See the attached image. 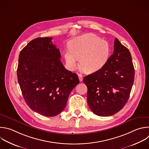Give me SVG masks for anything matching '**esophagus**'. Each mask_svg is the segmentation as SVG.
<instances>
[{"label": "esophagus", "mask_w": 149, "mask_h": 149, "mask_svg": "<svg viewBox=\"0 0 149 149\" xmlns=\"http://www.w3.org/2000/svg\"><path fill=\"white\" fill-rule=\"evenodd\" d=\"M78 78H79V80L80 82H82V79H83V78H82V74H78Z\"/></svg>", "instance_id": "1"}]
</instances>
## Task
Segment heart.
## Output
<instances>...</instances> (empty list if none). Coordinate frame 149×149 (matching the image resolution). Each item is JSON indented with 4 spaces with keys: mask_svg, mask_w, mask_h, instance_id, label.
<instances>
[{
    "mask_svg": "<svg viewBox=\"0 0 149 149\" xmlns=\"http://www.w3.org/2000/svg\"><path fill=\"white\" fill-rule=\"evenodd\" d=\"M69 48L64 52L68 68H75L79 59L82 70L88 73L102 68L109 60L111 51L109 42L93 33H86L73 38L69 42Z\"/></svg>",
    "mask_w": 149,
    "mask_h": 149,
    "instance_id": "b5f03b06",
    "label": "heart"
}]
</instances>
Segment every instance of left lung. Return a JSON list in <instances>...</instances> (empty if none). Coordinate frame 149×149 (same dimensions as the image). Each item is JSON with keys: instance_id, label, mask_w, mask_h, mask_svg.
I'll return each mask as SVG.
<instances>
[{"instance_id": "1", "label": "left lung", "mask_w": 149, "mask_h": 149, "mask_svg": "<svg viewBox=\"0 0 149 149\" xmlns=\"http://www.w3.org/2000/svg\"><path fill=\"white\" fill-rule=\"evenodd\" d=\"M134 78L130 53L115 38L113 53L107 63L83 79L88 88L87 101L91 110L100 116L118 112L128 100Z\"/></svg>"}]
</instances>
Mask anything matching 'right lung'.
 <instances>
[{
  "label": "right lung",
  "mask_w": 149,
  "mask_h": 149,
  "mask_svg": "<svg viewBox=\"0 0 149 149\" xmlns=\"http://www.w3.org/2000/svg\"><path fill=\"white\" fill-rule=\"evenodd\" d=\"M51 37H38L23 48L19 56L18 82L27 105L45 116H55L65 108L78 75L61 62L58 48Z\"/></svg>",
  "instance_id": "1"
}]
</instances>
